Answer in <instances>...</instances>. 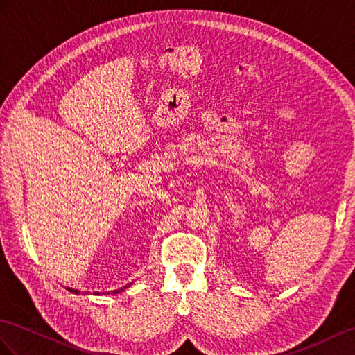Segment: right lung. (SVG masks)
I'll use <instances>...</instances> for the list:
<instances>
[{
	"label": "right lung",
	"mask_w": 355,
	"mask_h": 355,
	"mask_svg": "<svg viewBox=\"0 0 355 355\" xmlns=\"http://www.w3.org/2000/svg\"><path fill=\"white\" fill-rule=\"evenodd\" d=\"M128 286H131V284H126V286H123V288H120V289H116V291H111V292H108V293H119V292H122V291H125ZM69 292H72V293H76V295H80V291L78 289H72V288H66ZM94 295H99L98 292H94Z\"/></svg>",
	"instance_id": "right-lung-1"
}]
</instances>
